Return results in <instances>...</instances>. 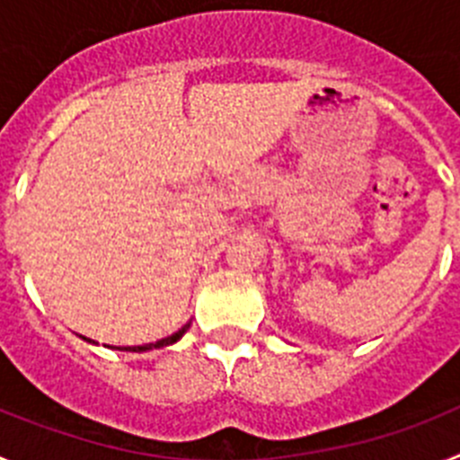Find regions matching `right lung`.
Instances as JSON below:
<instances>
[{
    "label": "right lung",
    "mask_w": 460,
    "mask_h": 460,
    "mask_svg": "<svg viewBox=\"0 0 460 460\" xmlns=\"http://www.w3.org/2000/svg\"><path fill=\"white\" fill-rule=\"evenodd\" d=\"M189 327H190V323H186V324H184V327H181V329H177V332H174V334L165 336V339L156 341V343L133 345V348H112V345H108V348H112V350H126V352H147V350H152V348H168V345L177 343V341H180V339H181V336H184V334H186V332H189ZM84 341H89V343H93V341H92V339H84Z\"/></svg>",
    "instance_id": "right-lung-1"
}]
</instances>
